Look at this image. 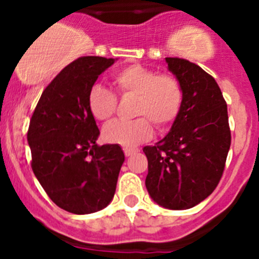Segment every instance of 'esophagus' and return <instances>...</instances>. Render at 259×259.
Instances as JSON below:
<instances>
[{
  "instance_id": "obj_1",
  "label": "esophagus",
  "mask_w": 259,
  "mask_h": 259,
  "mask_svg": "<svg viewBox=\"0 0 259 259\" xmlns=\"http://www.w3.org/2000/svg\"><path fill=\"white\" fill-rule=\"evenodd\" d=\"M124 153H125V155H126V156H132L133 154H135V153H137V150H135V149L125 148V149H124Z\"/></svg>"
}]
</instances>
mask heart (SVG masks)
Wrapping results in <instances>:
<instances>
[{"label": "heart", "mask_w": 259, "mask_h": 259, "mask_svg": "<svg viewBox=\"0 0 259 259\" xmlns=\"http://www.w3.org/2000/svg\"><path fill=\"white\" fill-rule=\"evenodd\" d=\"M120 95H137L133 120H117L106 125V142L132 148L145 142L154 126L164 130L178 117L184 93L179 80L170 74H158L155 70L134 64L121 67L111 76ZM89 110L95 119L109 120L117 106L116 95L105 86L95 83L88 94Z\"/></svg>", "instance_id": "b5f03b06"}]
</instances>
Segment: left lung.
I'll return each mask as SVG.
<instances>
[{
    "instance_id": "obj_1",
    "label": "left lung",
    "mask_w": 259,
    "mask_h": 259,
    "mask_svg": "<svg viewBox=\"0 0 259 259\" xmlns=\"http://www.w3.org/2000/svg\"><path fill=\"white\" fill-rule=\"evenodd\" d=\"M184 93L169 134L148 158L146 189L168 209H189L213 193L223 176L231 146L228 110L218 83L202 67L185 59L165 57Z\"/></svg>"
}]
</instances>
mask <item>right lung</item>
<instances>
[{
    "label": "right lung",
    "mask_w": 259,
    "mask_h": 259,
    "mask_svg": "<svg viewBox=\"0 0 259 259\" xmlns=\"http://www.w3.org/2000/svg\"><path fill=\"white\" fill-rule=\"evenodd\" d=\"M114 59L82 56L46 86L27 132L31 168L50 199L74 214L101 210L113 199L125 160L116 144L98 145L100 130L88 94Z\"/></svg>",
    "instance_id": "add662e5"
}]
</instances>
